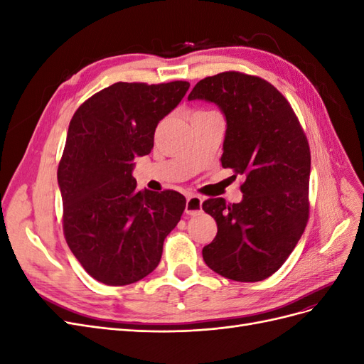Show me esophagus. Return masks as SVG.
Segmentation results:
<instances>
[{"instance_id":"esophagus-1","label":"esophagus","mask_w":364,"mask_h":364,"mask_svg":"<svg viewBox=\"0 0 364 364\" xmlns=\"http://www.w3.org/2000/svg\"><path fill=\"white\" fill-rule=\"evenodd\" d=\"M202 197L196 194L186 196V205H185V214L196 215L202 211Z\"/></svg>"}]
</instances>
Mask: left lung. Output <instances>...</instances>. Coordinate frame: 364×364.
Instances as JSON below:
<instances>
[{
	"label": "left lung",
	"mask_w": 364,
	"mask_h": 364,
	"mask_svg": "<svg viewBox=\"0 0 364 364\" xmlns=\"http://www.w3.org/2000/svg\"><path fill=\"white\" fill-rule=\"evenodd\" d=\"M188 100L222 109V165L245 178L240 203H226L222 197L203 202V211L217 222V235L203 247V259L228 279H266L290 257L310 213L311 155L299 119L273 85L238 71L206 77Z\"/></svg>",
	"instance_id": "8db88e82"
}]
</instances>
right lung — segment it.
<instances>
[{
  "label": "right lung",
  "instance_id": "obj_1",
  "mask_svg": "<svg viewBox=\"0 0 364 364\" xmlns=\"http://www.w3.org/2000/svg\"><path fill=\"white\" fill-rule=\"evenodd\" d=\"M190 83L118 82L77 109L58 168L65 240L83 269L106 285L134 284L158 267L185 197L138 191L134 161L149 155L159 121Z\"/></svg>",
  "mask_w": 364,
  "mask_h": 364
}]
</instances>
